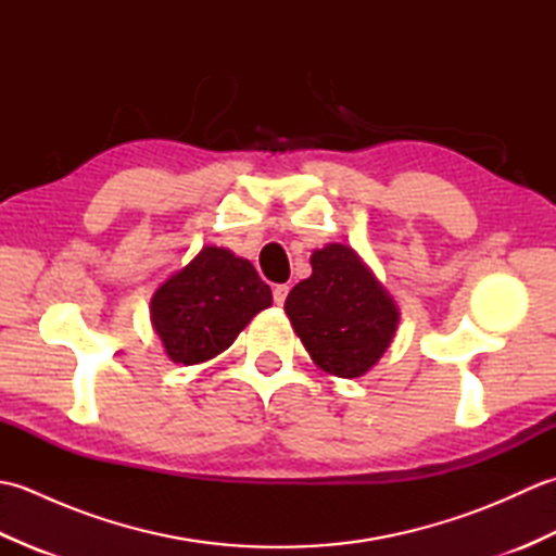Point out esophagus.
Returning <instances> with one entry per match:
<instances>
[{
    "mask_svg": "<svg viewBox=\"0 0 556 556\" xmlns=\"http://www.w3.org/2000/svg\"><path fill=\"white\" fill-rule=\"evenodd\" d=\"M271 296H275L277 305H285V301L289 296V287L287 285H277L275 289H271Z\"/></svg>",
    "mask_w": 556,
    "mask_h": 556,
    "instance_id": "34e87169",
    "label": "esophagus"
}]
</instances>
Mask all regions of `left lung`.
Returning a JSON list of instances; mask_svg holds the SVG:
<instances>
[{
  "label": "left lung",
  "instance_id": "8db88e82",
  "mask_svg": "<svg viewBox=\"0 0 556 556\" xmlns=\"http://www.w3.org/2000/svg\"><path fill=\"white\" fill-rule=\"evenodd\" d=\"M311 265L313 275L287 296L289 320L323 370L346 380L361 377L392 341L396 305L349 245H325Z\"/></svg>",
  "mask_w": 556,
  "mask_h": 556
}]
</instances>
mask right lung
Masks as SVG:
<instances>
[{"mask_svg": "<svg viewBox=\"0 0 556 556\" xmlns=\"http://www.w3.org/2000/svg\"><path fill=\"white\" fill-rule=\"evenodd\" d=\"M271 305L255 267L205 245L152 296V325L174 363L193 365L227 351L241 329Z\"/></svg>", "mask_w": 556, "mask_h": 556, "instance_id": "right-lung-1", "label": "right lung"}]
</instances>
